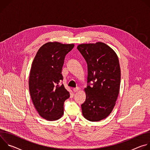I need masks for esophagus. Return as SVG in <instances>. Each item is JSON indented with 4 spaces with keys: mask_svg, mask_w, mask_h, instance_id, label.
<instances>
[{
    "mask_svg": "<svg viewBox=\"0 0 150 150\" xmlns=\"http://www.w3.org/2000/svg\"><path fill=\"white\" fill-rule=\"evenodd\" d=\"M79 90H80V88H79V87H76V88H75L73 89V91H74V92H78V91H79Z\"/></svg>",
    "mask_w": 150,
    "mask_h": 150,
    "instance_id": "esophagus-1",
    "label": "esophagus"
}]
</instances>
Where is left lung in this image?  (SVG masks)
<instances>
[{"mask_svg": "<svg viewBox=\"0 0 150 150\" xmlns=\"http://www.w3.org/2000/svg\"><path fill=\"white\" fill-rule=\"evenodd\" d=\"M78 50L88 67V86L84 89L86 100L82 104L83 117L98 122L112 112L120 89V68L115 52L102 42L81 44ZM93 81L92 86L90 82Z\"/></svg>", "mask_w": 150, "mask_h": 150, "instance_id": "1", "label": "left lung"}]
</instances>
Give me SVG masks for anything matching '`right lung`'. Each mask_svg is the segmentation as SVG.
Wrapping results in <instances>:
<instances>
[{
	"label": "right lung",
	"mask_w": 150,
	"mask_h": 150,
	"mask_svg": "<svg viewBox=\"0 0 150 150\" xmlns=\"http://www.w3.org/2000/svg\"><path fill=\"white\" fill-rule=\"evenodd\" d=\"M74 47V44L49 42L39 49L33 60L29 78L30 96L39 115L47 120L63 116L64 102L70 97L60 82L65 56Z\"/></svg>",
	"instance_id": "right-lung-1"
}]
</instances>
